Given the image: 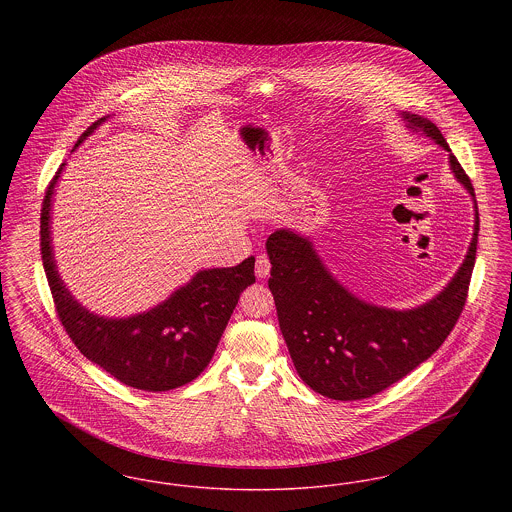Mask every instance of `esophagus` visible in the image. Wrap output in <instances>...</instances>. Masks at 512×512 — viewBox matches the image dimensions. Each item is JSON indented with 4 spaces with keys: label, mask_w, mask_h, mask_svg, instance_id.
Here are the masks:
<instances>
[{
    "label": "esophagus",
    "mask_w": 512,
    "mask_h": 512,
    "mask_svg": "<svg viewBox=\"0 0 512 512\" xmlns=\"http://www.w3.org/2000/svg\"><path fill=\"white\" fill-rule=\"evenodd\" d=\"M268 272H270V261H268L267 255H259L257 263H255V276L267 278Z\"/></svg>",
    "instance_id": "esophagus-1"
}]
</instances>
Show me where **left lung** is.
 I'll return each mask as SVG.
<instances>
[{"label": "left lung", "mask_w": 512, "mask_h": 512, "mask_svg": "<svg viewBox=\"0 0 512 512\" xmlns=\"http://www.w3.org/2000/svg\"><path fill=\"white\" fill-rule=\"evenodd\" d=\"M399 115L411 132L449 153V169L474 201L463 265L438 295L413 309L374 305L341 284L309 236L280 228L267 240L268 288L293 366L311 390L336 401L372 397L430 359L461 317L476 261L480 219L470 178L434 122L409 111Z\"/></svg>", "instance_id": "left-lung-1"}]
</instances>
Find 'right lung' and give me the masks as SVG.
<instances>
[{"mask_svg":"<svg viewBox=\"0 0 512 512\" xmlns=\"http://www.w3.org/2000/svg\"><path fill=\"white\" fill-rule=\"evenodd\" d=\"M109 117L94 122L76 142L80 146ZM49 184L42 205L40 240L57 315L80 353L115 376L144 391H169L195 380L215 355L240 293L255 282V257L240 265L197 270L161 303L130 317H103L86 309L65 286L53 253L51 207L57 180Z\"/></svg>","mask_w":512,"mask_h":512,"instance_id":"obj_1","label":"right lung"}]
</instances>
